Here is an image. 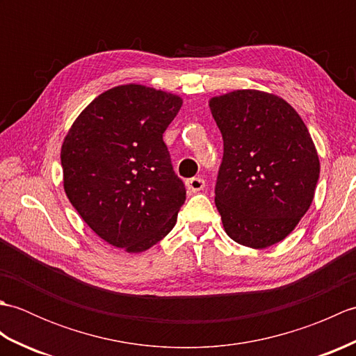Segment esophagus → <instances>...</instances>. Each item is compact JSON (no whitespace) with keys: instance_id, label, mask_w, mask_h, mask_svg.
Masks as SVG:
<instances>
[{"instance_id":"esophagus-1","label":"esophagus","mask_w":356,"mask_h":356,"mask_svg":"<svg viewBox=\"0 0 356 356\" xmlns=\"http://www.w3.org/2000/svg\"><path fill=\"white\" fill-rule=\"evenodd\" d=\"M186 188L190 190L191 193H199L202 191L203 188H205V180L202 177H193V179H188L186 180Z\"/></svg>"}]
</instances>
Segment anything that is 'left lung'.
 Wrapping results in <instances>:
<instances>
[{
    "mask_svg": "<svg viewBox=\"0 0 356 356\" xmlns=\"http://www.w3.org/2000/svg\"><path fill=\"white\" fill-rule=\"evenodd\" d=\"M223 138L216 207L226 234L263 249L289 236L314 200L320 161L303 119L259 90L209 101Z\"/></svg>",
    "mask_w": 356,
    "mask_h": 356,
    "instance_id": "1",
    "label": "left lung"
}]
</instances>
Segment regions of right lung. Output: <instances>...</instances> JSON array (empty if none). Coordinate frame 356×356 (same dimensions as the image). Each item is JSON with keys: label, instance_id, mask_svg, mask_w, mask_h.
Instances as JSON below:
<instances>
[{"label": "right lung", "instance_id": "obj_1", "mask_svg": "<svg viewBox=\"0 0 356 356\" xmlns=\"http://www.w3.org/2000/svg\"><path fill=\"white\" fill-rule=\"evenodd\" d=\"M180 107L176 95L119 86L90 102L65 136L67 197L111 246L147 251L176 225L186 190L162 136Z\"/></svg>", "mask_w": 356, "mask_h": 356}]
</instances>
